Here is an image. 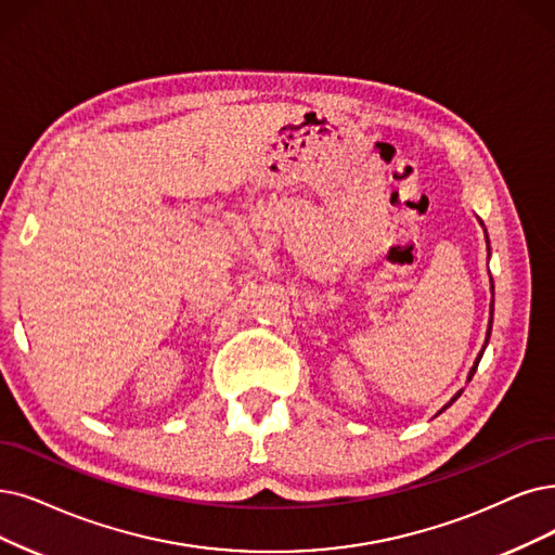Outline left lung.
<instances>
[{
	"label": "left lung",
	"instance_id": "obj_1",
	"mask_svg": "<svg viewBox=\"0 0 555 555\" xmlns=\"http://www.w3.org/2000/svg\"><path fill=\"white\" fill-rule=\"evenodd\" d=\"M492 292H494V284H492ZM492 314H494V300H492ZM490 327H492V321H490ZM490 335H492V332H490V330H487V341H490ZM487 341H485V346H487ZM485 346H482L480 354H478V358H476V364H474V369H472V373H469V380L474 378V373H476V369H478V362H480V358H482V352H485ZM457 396H460V393H455V396H453V401H457ZM453 401H451V403H453ZM451 403H449V405H451ZM449 405H444V408H441V412H444V410H447Z\"/></svg>",
	"mask_w": 555,
	"mask_h": 555
}]
</instances>
